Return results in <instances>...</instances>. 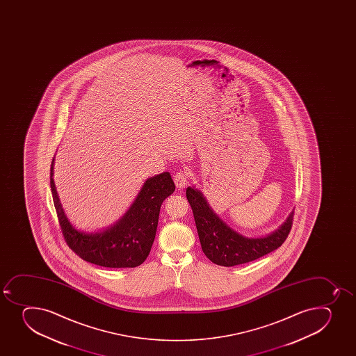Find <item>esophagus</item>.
Wrapping results in <instances>:
<instances>
[{"mask_svg": "<svg viewBox=\"0 0 356 356\" xmlns=\"http://www.w3.org/2000/svg\"><path fill=\"white\" fill-rule=\"evenodd\" d=\"M187 181L188 176L186 172H176L175 175H174V182H175V186L179 188V189H182V188L186 187Z\"/></svg>", "mask_w": 356, "mask_h": 356, "instance_id": "1", "label": "esophagus"}]
</instances>
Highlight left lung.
<instances>
[{
	"mask_svg": "<svg viewBox=\"0 0 356 356\" xmlns=\"http://www.w3.org/2000/svg\"><path fill=\"white\" fill-rule=\"evenodd\" d=\"M186 195L193 209L202 250L209 260L218 266L232 267L257 260L281 247L291 229L293 212L289 215L280 229L268 236L262 238L243 236L216 215L201 191L195 187H188Z\"/></svg>",
	"mask_w": 356,
	"mask_h": 356,
	"instance_id": "left-lung-1",
	"label": "left lung"
}]
</instances>
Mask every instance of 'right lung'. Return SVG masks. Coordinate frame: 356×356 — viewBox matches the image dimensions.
Listing matches in <instances>:
<instances>
[{
  "mask_svg": "<svg viewBox=\"0 0 356 356\" xmlns=\"http://www.w3.org/2000/svg\"><path fill=\"white\" fill-rule=\"evenodd\" d=\"M53 161L49 179L53 203L70 248L82 260L101 267L134 268L143 264L154 241L162 202L175 191L170 174L161 172L147 179L118 222L99 232L87 233L75 229L65 215L53 180Z\"/></svg>",
  "mask_w": 356,
  "mask_h": 356,
  "instance_id": "add662e5",
  "label": "right lung"
}]
</instances>
